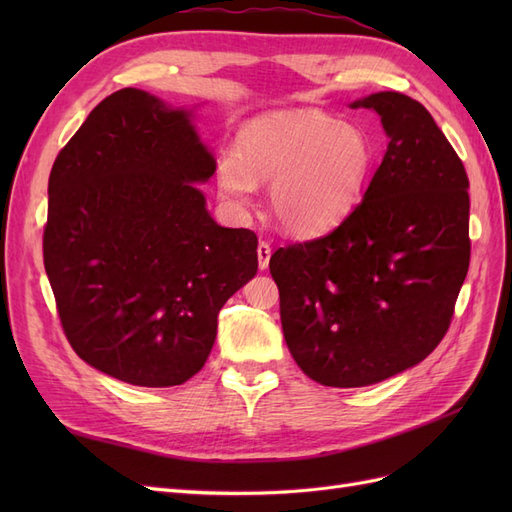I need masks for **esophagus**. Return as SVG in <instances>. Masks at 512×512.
Wrapping results in <instances>:
<instances>
[{
    "label": "esophagus",
    "instance_id": "34e87169",
    "mask_svg": "<svg viewBox=\"0 0 512 512\" xmlns=\"http://www.w3.org/2000/svg\"><path fill=\"white\" fill-rule=\"evenodd\" d=\"M256 252H258V267L260 269H267L269 267V258H271V245L267 241H260Z\"/></svg>",
    "mask_w": 512,
    "mask_h": 512
}]
</instances>
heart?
<instances>
[{"label":"heart","instance_id":"1","mask_svg":"<svg viewBox=\"0 0 512 512\" xmlns=\"http://www.w3.org/2000/svg\"><path fill=\"white\" fill-rule=\"evenodd\" d=\"M374 166L367 134L322 113L260 117L237 136V151L218 160L220 194L235 207L252 203L256 181H271L277 224L316 235L337 224L361 198Z\"/></svg>","mask_w":512,"mask_h":512}]
</instances>
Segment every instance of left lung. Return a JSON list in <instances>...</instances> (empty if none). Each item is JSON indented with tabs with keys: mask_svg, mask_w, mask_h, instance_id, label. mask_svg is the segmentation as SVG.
Returning a JSON list of instances; mask_svg holds the SVG:
<instances>
[{
	"mask_svg": "<svg viewBox=\"0 0 512 512\" xmlns=\"http://www.w3.org/2000/svg\"><path fill=\"white\" fill-rule=\"evenodd\" d=\"M359 106L389 134L363 200L327 235L269 260L292 359L337 389L382 382L436 350L470 267V181L436 121L397 91Z\"/></svg>",
	"mask_w": 512,
	"mask_h": 512,
	"instance_id": "8db88e82",
	"label": "left lung"
}]
</instances>
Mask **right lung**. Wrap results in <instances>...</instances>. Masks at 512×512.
<instances>
[{
  "mask_svg": "<svg viewBox=\"0 0 512 512\" xmlns=\"http://www.w3.org/2000/svg\"><path fill=\"white\" fill-rule=\"evenodd\" d=\"M215 160L190 113L126 87L59 151L42 252L57 314L85 363L136 386L203 369L224 303L258 269V239L218 226L194 183Z\"/></svg>",
  "mask_w": 512,
  "mask_h": 512,
  "instance_id": "obj_1",
  "label": "right lung"
}]
</instances>
